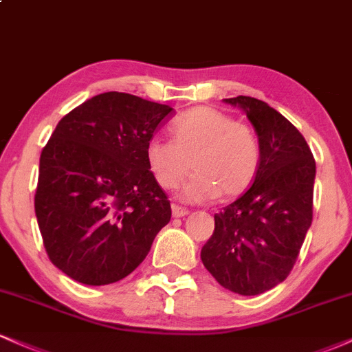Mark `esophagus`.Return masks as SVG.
Returning <instances> with one entry per match:
<instances>
[{
	"instance_id": "esophagus-1",
	"label": "esophagus",
	"mask_w": 352,
	"mask_h": 352,
	"mask_svg": "<svg viewBox=\"0 0 352 352\" xmlns=\"http://www.w3.org/2000/svg\"><path fill=\"white\" fill-rule=\"evenodd\" d=\"M172 215L175 218H182L188 215V210L184 207H179V205H172Z\"/></svg>"
}]
</instances>
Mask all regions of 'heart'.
<instances>
[{
	"instance_id": "1",
	"label": "heart",
	"mask_w": 352,
	"mask_h": 352,
	"mask_svg": "<svg viewBox=\"0 0 352 352\" xmlns=\"http://www.w3.org/2000/svg\"><path fill=\"white\" fill-rule=\"evenodd\" d=\"M170 140L153 137L145 145V162L162 188H173L190 172L180 190L185 201L235 199L252 187L260 170L261 145L250 125L208 106L193 107L168 127Z\"/></svg>"
}]
</instances>
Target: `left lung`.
Listing matches in <instances>:
<instances>
[{
    "label": "left lung",
    "mask_w": 352,
    "mask_h": 352,
    "mask_svg": "<svg viewBox=\"0 0 352 352\" xmlns=\"http://www.w3.org/2000/svg\"><path fill=\"white\" fill-rule=\"evenodd\" d=\"M240 107L261 145L253 185L215 213V230L200 258L230 292L256 296L292 273L313 221L316 162L305 137L280 112L248 96L223 99Z\"/></svg>",
    "instance_id": "8db88e82"
}]
</instances>
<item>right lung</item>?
Segmentation results:
<instances>
[{
  "label": "right lung",
  "instance_id": "add662e5",
  "mask_svg": "<svg viewBox=\"0 0 352 352\" xmlns=\"http://www.w3.org/2000/svg\"><path fill=\"white\" fill-rule=\"evenodd\" d=\"M172 116L165 104L104 92L56 125L39 159L34 212L47 256L72 280H122L170 221L145 145Z\"/></svg>",
  "mask_w": 352,
  "mask_h": 352
}]
</instances>
